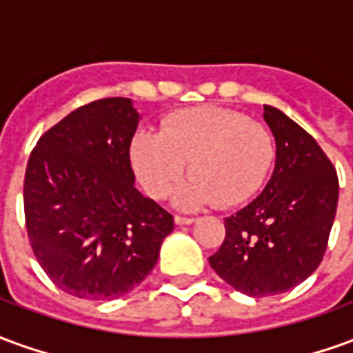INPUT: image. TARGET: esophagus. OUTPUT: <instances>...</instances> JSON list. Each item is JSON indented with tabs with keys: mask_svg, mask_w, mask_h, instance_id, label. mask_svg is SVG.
I'll return each mask as SVG.
<instances>
[{
	"mask_svg": "<svg viewBox=\"0 0 353 353\" xmlns=\"http://www.w3.org/2000/svg\"><path fill=\"white\" fill-rule=\"evenodd\" d=\"M174 223H176V225H191V223H194V217H183V215H176V217H174Z\"/></svg>",
	"mask_w": 353,
	"mask_h": 353,
	"instance_id": "34e87169",
	"label": "esophagus"
}]
</instances>
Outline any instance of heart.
<instances>
[{"label":"heart","mask_w":353,"mask_h":353,"mask_svg":"<svg viewBox=\"0 0 353 353\" xmlns=\"http://www.w3.org/2000/svg\"><path fill=\"white\" fill-rule=\"evenodd\" d=\"M274 161L270 132L248 117L223 108H192L170 115L161 134L139 132L130 145V162L143 191L164 199L174 194L179 208L236 206L265 183Z\"/></svg>","instance_id":"obj_1"}]
</instances>
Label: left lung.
I'll use <instances>...</instances> for the list:
<instances>
[{"label": "left lung", "instance_id": "obj_1", "mask_svg": "<svg viewBox=\"0 0 353 353\" xmlns=\"http://www.w3.org/2000/svg\"><path fill=\"white\" fill-rule=\"evenodd\" d=\"M276 162L257 199L225 219V242L210 265L250 296L283 293L316 270L339 202V177L318 141L283 111L265 105Z\"/></svg>", "mask_w": 353, "mask_h": 353}]
</instances>
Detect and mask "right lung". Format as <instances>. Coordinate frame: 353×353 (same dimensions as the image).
Listing matches in <instances>:
<instances>
[{"instance_id": "1", "label": "right lung", "mask_w": 353, "mask_h": 353, "mask_svg": "<svg viewBox=\"0 0 353 353\" xmlns=\"http://www.w3.org/2000/svg\"><path fill=\"white\" fill-rule=\"evenodd\" d=\"M141 115L130 98L75 109L30 154L24 214L35 259L58 288L111 301L154 268L174 217L134 187L130 141Z\"/></svg>"}]
</instances>
